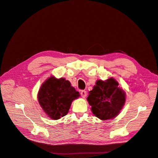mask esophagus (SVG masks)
Masks as SVG:
<instances>
[{
	"instance_id": "34e87169",
	"label": "esophagus",
	"mask_w": 158,
	"mask_h": 158,
	"mask_svg": "<svg viewBox=\"0 0 158 158\" xmlns=\"http://www.w3.org/2000/svg\"><path fill=\"white\" fill-rule=\"evenodd\" d=\"M80 95H81V96H82L83 98H85V97H86V95H87V92H86V91H85V90L81 91Z\"/></svg>"
}]
</instances>
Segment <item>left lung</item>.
I'll return each mask as SVG.
<instances>
[{"label": "left lung", "mask_w": 158, "mask_h": 158, "mask_svg": "<svg viewBox=\"0 0 158 158\" xmlns=\"http://www.w3.org/2000/svg\"><path fill=\"white\" fill-rule=\"evenodd\" d=\"M95 84L87 98L92 113L103 121L117 117L125 105V92L118 86V83L113 78L99 80Z\"/></svg>", "instance_id": "obj_1"}]
</instances>
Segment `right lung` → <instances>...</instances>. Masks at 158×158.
Segmentation results:
<instances>
[{
  "label": "right lung",
  "mask_w": 158,
  "mask_h": 158,
  "mask_svg": "<svg viewBox=\"0 0 158 158\" xmlns=\"http://www.w3.org/2000/svg\"><path fill=\"white\" fill-rule=\"evenodd\" d=\"M80 96L65 78L51 76L43 83L38 92L37 99L48 117L58 120L67 114L73 100Z\"/></svg>",
  "instance_id": "obj_1"
}]
</instances>
